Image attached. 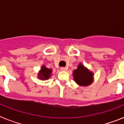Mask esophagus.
I'll use <instances>...</instances> for the list:
<instances>
[{"label": "esophagus", "mask_w": 124, "mask_h": 124, "mask_svg": "<svg viewBox=\"0 0 124 124\" xmlns=\"http://www.w3.org/2000/svg\"><path fill=\"white\" fill-rule=\"evenodd\" d=\"M67 70L66 68H64V67H62V68H60V70L61 71H66Z\"/></svg>", "instance_id": "obj_1"}]
</instances>
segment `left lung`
Listing matches in <instances>:
<instances>
[{
  "instance_id": "obj_1",
  "label": "left lung",
  "mask_w": 124,
  "mask_h": 124,
  "mask_svg": "<svg viewBox=\"0 0 124 124\" xmlns=\"http://www.w3.org/2000/svg\"><path fill=\"white\" fill-rule=\"evenodd\" d=\"M73 78L76 83L81 86H87L93 82V73L90 72L86 68L80 64L77 70H74Z\"/></svg>"
}]
</instances>
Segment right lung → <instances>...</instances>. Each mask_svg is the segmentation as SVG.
Returning <instances> with one entry per match:
<instances>
[{
	"instance_id": "add662e5",
	"label": "right lung",
	"mask_w": 124,
	"mask_h": 124,
	"mask_svg": "<svg viewBox=\"0 0 124 124\" xmlns=\"http://www.w3.org/2000/svg\"><path fill=\"white\" fill-rule=\"evenodd\" d=\"M52 73V70L47 68L44 66H43L41 68L40 74L39 75V78L41 80L48 79L51 77V74Z\"/></svg>"
}]
</instances>
